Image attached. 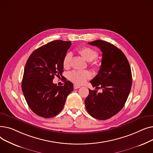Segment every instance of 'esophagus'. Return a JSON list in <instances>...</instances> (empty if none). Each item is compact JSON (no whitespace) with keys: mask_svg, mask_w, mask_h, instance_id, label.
Segmentation results:
<instances>
[{"mask_svg":"<svg viewBox=\"0 0 153 153\" xmlns=\"http://www.w3.org/2000/svg\"><path fill=\"white\" fill-rule=\"evenodd\" d=\"M79 88H80V86H79V85H76V84L74 85V89H79Z\"/></svg>","mask_w":153,"mask_h":153,"instance_id":"esophagus-1","label":"esophagus"}]
</instances>
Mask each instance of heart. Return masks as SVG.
Wrapping results in <instances>:
<instances>
[{"label":"heart","mask_w":153,"mask_h":153,"mask_svg":"<svg viewBox=\"0 0 153 153\" xmlns=\"http://www.w3.org/2000/svg\"><path fill=\"white\" fill-rule=\"evenodd\" d=\"M79 53L82 55V57L87 61L91 62V65L96 67L97 63L96 61H92L98 57V53L97 51L92 48L87 46H84L79 50ZM72 57L71 52H67L64 55L62 59V66L65 69L70 67ZM91 76V74L88 71H76L74 70L69 72L68 73V78L72 82L77 84L82 85L84 84L87 79H89Z\"/></svg>","instance_id":"1"}]
</instances>
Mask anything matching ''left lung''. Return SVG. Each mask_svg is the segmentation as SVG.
<instances>
[{
  "instance_id": "left-lung-1",
  "label": "left lung",
  "mask_w": 153,
  "mask_h": 153,
  "mask_svg": "<svg viewBox=\"0 0 153 153\" xmlns=\"http://www.w3.org/2000/svg\"><path fill=\"white\" fill-rule=\"evenodd\" d=\"M89 45L102 52L99 73L91 83L102 92L89 89L85 100L87 111L94 118L105 120L121 110L129 95L131 85V68L124 53L114 45L103 40H95Z\"/></svg>"
}]
</instances>
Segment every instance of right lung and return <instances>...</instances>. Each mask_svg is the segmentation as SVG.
<instances>
[{
  "mask_svg": "<svg viewBox=\"0 0 153 153\" xmlns=\"http://www.w3.org/2000/svg\"><path fill=\"white\" fill-rule=\"evenodd\" d=\"M71 45V42L55 40L38 48L27 61L22 90L28 107L39 117L57 115L73 90V84L66 80L62 86L53 82L55 76H62V59Z\"/></svg>",
  "mask_w": 153,
  "mask_h": 153,
  "instance_id": "add662e5",
  "label": "right lung"
}]
</instances>
